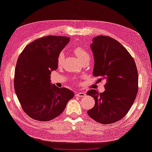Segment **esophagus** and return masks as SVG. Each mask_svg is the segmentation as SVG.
Returning <instances> with one entry per match:
<instances>
[{
    "label": "esophagus",
    "instance_id": "obj_1",
    "mask_svg": "<svg viewBox=\"0 0 152 152\" xmlns=\"http://www.w3.org/2000/svg\"><path fill=\"white\" fill-rule=\"evenodd\" d=\"M76 95V96L80 97V98H83V97H85L86 96L85 92H77Z\"/></svg>",
    "mask_w": 152,
    "mask_h": 152
}]
</instances>
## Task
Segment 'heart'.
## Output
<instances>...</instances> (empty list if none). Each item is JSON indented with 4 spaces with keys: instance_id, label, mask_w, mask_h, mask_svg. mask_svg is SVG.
Listing matches in <instances>:
<instances>
[{
    "instance_id": "obj_1",
    "label": "heart",
    "mask_w": 152,
    "mask_h": 152,
    "mask_svg": "<svg viewBox=\"0 0 152 152\" xmlns=\"http://www.w3.org/2000/svg\"><path fill=\"white\" fill-rule=\"evenodd\" d=\"M74 53L76 54V56L78 57V59L80 60L81 62H83V61H85L86 59H89L90 58L89 54H88L87 52L82 47L75 48L74 49ZM64 58L65 55L63 53H61L58 54L57 58V63L58 65H61L63 61H64Z\"/></svg>"
}]
</instances>
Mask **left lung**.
<instances>
[{
    "mask_svg": "<svg viewBox=\"0 0 152 152\" xmlns=\"http://www.w3.org/2000/svg\"><path fill=\"white\" fill-rule=\"evenodd\" d=\"M94 56L93 75L106 80L105 91L98 93L91 89L87 94L95 99L89 116L102 124H110L126 116L135 100L138 92L136 63L128 51L109 36L99 35L91 44Z\"/></svg>",
    "mask_w": 152,
    "mask_h": 152,
    "instance_id": "1",
    "label": "left lung"
}]
</instances>
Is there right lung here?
Masks as SVG:
<instances>
[{
  "mask_svg": "<svg viewBox=\"0 0 152 152\" xmlns=\"http://www.w3.org/2000/svg\"><path fill=\"white\" fill-rule=\"evenodd\" d=\"M69 37L49 35L25 47L18 58L14 89L22 109L31 118L48 121L58 117L74 96L72 91L50 83L51 72Z\"/></svg>",
  "mask_w": 152,
  "mask_h": 152,
  "instance_id": "1",
  "label": "right lung"
}]
</instances>
